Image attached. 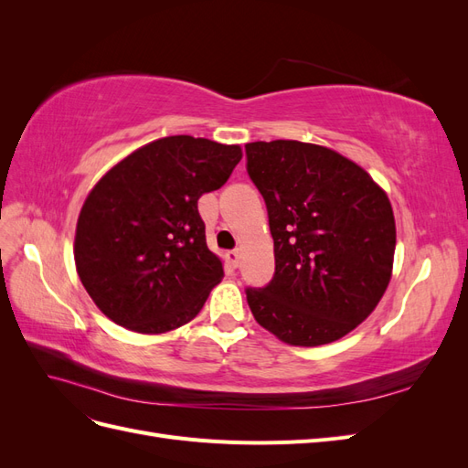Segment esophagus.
Here are the masks:
<instances>
[{
	"mask_svg": "<svg viewBox=\"0 0 468 468\" xmlns=\"http://www.w3.org/2000/svg\"><path fill=\"white\" fill-rule=\"evenodd\" d=\"M239 258H242V253H239L238 250H232V251L226 253V260H229V263H230L232 267H238V263H239Z\"/></svg>",
	"mask_w": 468,
	"mask_h": 468,
	"instance_id": "1",
	"label": "esophagus"
}]
</instances>
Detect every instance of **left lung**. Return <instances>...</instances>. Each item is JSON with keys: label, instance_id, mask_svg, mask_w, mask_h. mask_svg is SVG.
<instances>
[{"label": "left lung", "instance_id": "1", "mask_svg": "<svg viewBox=\"0 0 468 468\" xmlns=\"http://www.w3.org/2000/svg\"><path fill=\"white\" fill-rule=\"evenodd\" d=\"M263 195L275 275L248 289L253 318L281 342L332 344L369 318L394 263V212L378 183L339 152L271 140L246 144Z\"/></svg>", "mask_w": 468, "mask_h": 468}]
</instances>
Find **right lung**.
<instances>
[{
  "label": "right lung",
  "instance_id": "1",
  "mask_svg": "<svg viewBox=\"0 0 468 468\" xmlns=\"http://www.w3.org/2000/svg\"><path fill=\"white\" fill-rule=\"evenodd\" d=\"M242 148L187 134L140 146L99 179L78 217L81 285L115 324L165 334L201 313L224 277L197 201L220 189Z\"/></svg>",
  "mask_w": 468,
  "mask_h": 468
}]
</instances>
